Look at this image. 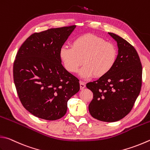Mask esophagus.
Masks as SVG:
<instances>
[{
	"mask_svg": "<svg viewBox=\"0 0 150 150\" xmlns=\"http://www.w3.org/2000/svg\"><path fill=\"white\" fill-rule=\"evenodd\" d=\"M80 89L82 90L85 87H86V83L83 82V81H80Z\"/></svg>",
	"mask_w": 150,
	"mask_h": 150,
	"instance_id": "1",
	"label": "esophagus"
}]
</instances>
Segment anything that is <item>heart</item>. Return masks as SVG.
Listing matches in <instances>:
<instances>
[{
  "instance_id": "obj_1",
  "label": "heart",
  "mask_w": 150,
  "mask_h": 150,
  "mask_svg": "<svg viewBox=\"0 0 150 150\" xmlns=\"http://www.w3.org/2000/svg\"><path fill=\"white\" fill-rule=\"evenodd\" d=\"M117 49L114 44L94 35H84L73 40L72 47L63 46L60 57L64 67L72 73L80 72L81 77L102 78L111 71L117 59Z\"/></svg>"
}]
</instances>
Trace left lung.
<instances>
[{"label": "left lung", "instance_id": "obj_1", "mask_svg": "<svg viewBox=\"0 0 150 150\" xmlns=\"http://www.w3.org/2000/svg\"><path fill=\"white\" fill-rule=\"evenodd\" d=\"M117 42L118 54L108 74L86 87L93 93L89 105L93 117L105 122H115L131 112L140 92L142 67L134 47L125 39L108 33Z\"/></svg>", "mask_w": 150, "mask_h": 150}]
</instances>
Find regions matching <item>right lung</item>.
Returning <instances> with one entry per match:
<instances>
[{
  "label": "right lung",
  "instance_id": "add662e5",
  "mask_svg": "<svg viewBox=\"0 0 150 150\" xmlns=\"http://www.w3.org/2000/svg\"><path fill=\"white\" fill-rule=\"evenodd\" d=\"M76 25L30 35L13 63V81L23 106L46 120L63 117L67 102L80 90L79 80L61 64L60 50Z\"/></svg>",
  "mask_w": 150,
  "mask_h": 150
}]
</instances>
